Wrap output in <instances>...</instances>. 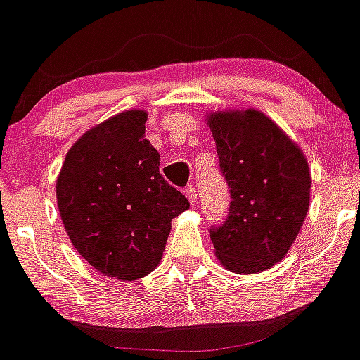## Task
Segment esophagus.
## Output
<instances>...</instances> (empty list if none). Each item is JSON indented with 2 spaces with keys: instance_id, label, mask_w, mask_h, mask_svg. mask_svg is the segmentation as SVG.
Masks as SVG:
<instances>
[{
  "instance_id": "1",
  "label": "esophagus",
  "mask_w": 360,
  "mask_h": 360,
  "mask_svg": "<svg viewBox=\"0 0 360 360\" xmlns=\"http://www.w3.org/2000/svg\"><path fill=\"white\" fill-rule=\"evenodd\" d=\"M186 196L187 200L191 201V205H196L198 203V191L194 187H187L186 189Z\"/></svg>"
}]
</instances>
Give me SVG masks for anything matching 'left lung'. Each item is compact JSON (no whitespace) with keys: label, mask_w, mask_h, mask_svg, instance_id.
<instances>
[{"label":"left lung","mask_w":360,"mask_h":360,"mask_svg":"<svg viewBox=\"0 0 360 360\" xmlns=\"http://www.w3.org/2000/svg\"><path fill=\"white\" fill-rule=\"evenodd\" d=\"M205 122L233 200L210 231L215 256L235 274L263 272L288 255L309 210L306 155L258 109H221Z\"/></svg>","instance_id":"left-lung-1"}]
</instances>
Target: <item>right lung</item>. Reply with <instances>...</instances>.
I'll use <instances>...</instances> for the list:
<instances>
[{
  "label": "right lung",
  "mask_w": 360,
  "mask_h": 360,
  "mask_svg": "<svg viewBox=\"0 0 360 360\" xmlns=\"http://www.w3.org/2000/svg\"><path fill=\"white\" fill-rule=\"evenodd\" d=\"M148 112L127 109L84 132L63 160L56 201L72 245L111 279L148 276L162 259L173 217L189 208L159 173L145 138Z\"/></svg>",
  "instance_id": "1"
}]
</instances>
